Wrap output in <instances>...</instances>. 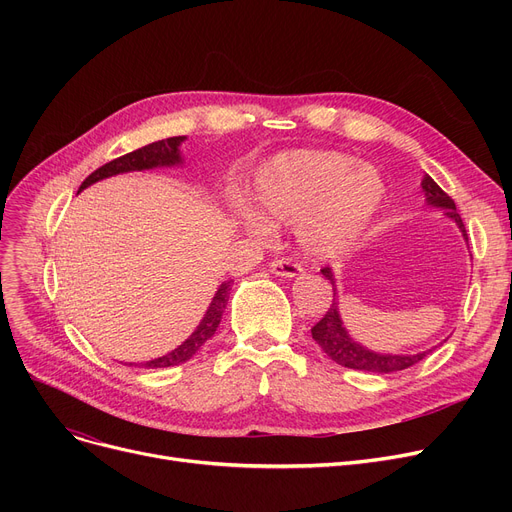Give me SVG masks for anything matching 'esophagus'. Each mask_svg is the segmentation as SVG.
Segmentation results:
<instances>
[{"mask_svg":"<svg viewBox=\"0 0 512 512\" xmlns=\"http://www.w3.org/2000/svg\"><path fill=\"white\" fill-rule=\"evenodd\" d=\"M270 270L276 276H282V278H297V276H301L303 267L297 261H292V259H274L270 263Z\"/></svg>","mask_w":512,"mask_h":512,"instance_id":"34e87169","label":"esophagus"}]
</instances>
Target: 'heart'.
I'll return each mask as SVG.
<instances>
[{"label":"heart","mask_w":512,"mask_h":512,"mask_svg":"<svg viewBox=\"0 0 512 512\" xmlns=\"http://www.w3.org/2000/svg\"><path fill=\"white\" fill-rule=\"evenodd\" d=\"M386 197L380 172L338 151H284L263 164L251 186L257 234L294 224L301 249L317 259L351 249L378 215Z\"/></svg>","instance_id":"heart-1"}]
</instances>
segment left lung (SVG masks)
Here are the masks:
<instances>
[{"label": "left lung", "mask_w": 512, "mask_h": 512, "mask_svg": "<svg viewBox=\"0 0 512 512\" xmlns=\"http://www.w3.org/2000/svg\"><path fill=\"white\" fill-rule=\"evenodd\" d=\"M421 186L425 193V203L432 207H438V209H444V213L450 220L456 222V226H459V230L463 232V236L467 240V230H465V224L461 220L459 211H456L454 201L434 182L432 176L425 174V178L421 180ZM321 274L326 276V280H330V284L334 288V301H332V307L326 311V315L321 317L311 328V336L321 346V351H324L338 365L348 367V369L371 371V373H392V371L407 369V367L419 363L421 359H425L429 353H432L434 348H438V346L427 348V351L417 353V355H382V353L369 351L367 346H361L359 342H355L351 336H348L346 328L342 326L340 311H338L336 280H334L332 270L330 267H324Z\"/></svg>", "instance_id": "8db88e82"}]
</instances>
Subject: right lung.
<instances>
[{"label":"right lung","mask_w":512,"mask_h":512,"mask_svg":"<svg viewBox=\"0 0 512 512\" xmlns=\"http://www.w3.org/2000/svg\"><path fill=\"white\" fill-rule=\"evenodd\" d=\"M186 137H170L164 141H157L151 145H145L137 151H130L118 159H112L110 164H105L101 168H97L93 174H89L85 178V182L80 184L78 193L83 191V188L103 180V178H110L116 174H124V172H141V170H151V168H164V166H180L182 164V155H180V145ZM230 290H232V280H226L220 284V288L215 290L213 299L203 315V319L199 321L197 330L188 336L178 348H174L172 353L164 355V357H157L153 361H147L145 367L157 369V367H172V365H180L184 361L191 359L199 348L215 334L218 330L224 309L228 305L230 299Z\"/></svg>","instance_id":"right-lung-1"}]
</instances>
